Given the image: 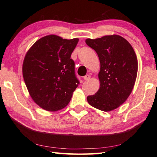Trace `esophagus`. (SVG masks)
Listing matches in <instances>:
<instances>
[{"label":"esophagus","mask_w":157,"mask_h":157,"mask_svg":"<svg viewBox=\"0 0 157 157\" xmlns=\"http://www.w3.org/2000/svg\"><path fill=\"white\" fill-rule=\"evenodd\" d=\"M90 77H91L90 75H85V76H83V79L85 80V81H88V80L90 79Z\"/></svg>","instance_id":"obj_1"}]
</instances>
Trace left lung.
Here are the masks:
<instances>
[{
  "mask_svg": "<svg viewBox=\"0 0 157 157\" xmlns=\"http://www.w3.org/2000/svg\"><path fill=\"white\" fill-rule=\"evenodd\" d=\"M85 42L96 52L100 63V88L87 96V102L99 110H114L132 92L138 70L137 56L128 41L117 35L89 38Z\"/></svg>",
  "mask_w": 157,
  "mask_h": 157,
  "instance_id": "obj_1",
  "label": "left lung"
}]
</instances>
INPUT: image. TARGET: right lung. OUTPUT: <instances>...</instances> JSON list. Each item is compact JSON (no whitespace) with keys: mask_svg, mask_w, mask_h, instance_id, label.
<instances>
[{"mask_svg":"<svg viewBox=\"0 0 157 157\" xmlns=\"http://www.w3.org/2000/svg\"><path fill=\"white\" fill-rule=\"evenodd\" d=\"M78 38L46 35L34 43L22 65L25 82L32 99L44 110L57 111L68 105L79 81L71 55Z\"/></svg>","mask_w":157,"mask_h":157,"instance_id":"obj_1","label":"right lung"}]
</instances>
